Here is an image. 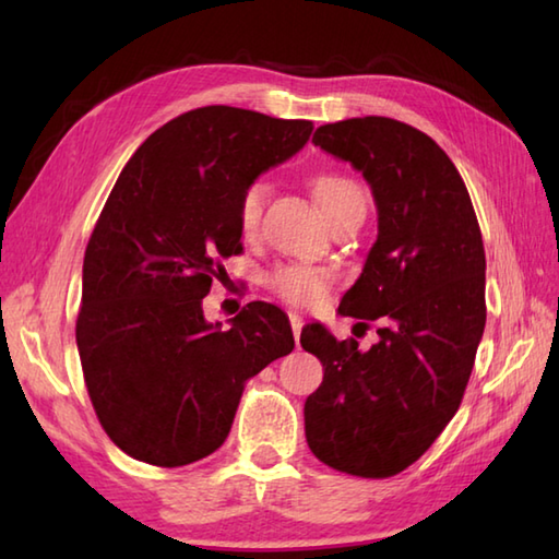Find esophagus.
Segmentation results:
<instances>
[{
	"mask_svg": "<svg viewBox=\"0 0 559 559\" xmlns=\"http://www.w3.org/2000/svg\"><path fill=\"white\" fill-rule=\"evenodd\" d=\"M288 319H290V326H293V336H295V341H298L300 338V331H302V317L290 312Z\"/></svg>",
	"mask_w": 559,
	"mask_h": 559,
	"instance_id": "esophagus-1",
	"label": "esophagus"
}]
</instances>
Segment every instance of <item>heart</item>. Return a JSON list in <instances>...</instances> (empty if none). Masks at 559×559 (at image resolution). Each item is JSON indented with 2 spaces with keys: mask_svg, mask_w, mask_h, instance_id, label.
I'll return each mask as SVG.
<instances>
[{
  "mask_svg": "<svg viewBox=\"0 0 559 559\" xmlns=\"http://www.w3.org/2000/svg\"><path fill=\"white\" fill-rule=\"evenodd\" d=\"M314 197L322 206L326 221H334L341 213L348 211H362L367 209V197L362 187L346 175L326 173L317 175L314 182ZM269 197L266 180H252L240 194V204H237V221L245 235H252L259 228L261 213H264ZM266 286L290 305L298 307H312L324 300L331 286V273L322 266L307 264V261H286V264H276L266 273Z\"/></svg>",
  "mask_w": 559,
  "mask_h": 559,
  "instance_id": "heart-1",
  "label": "heart"
}]
</instances>
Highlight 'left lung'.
<instances>
[{"label":"left lung","instance_id":"8db88e82","mask_svg":"<svg viewBox=\"0 0 559 559\" xmlns=\"http://www.w3.org/2000/svg\"><path fill=\"white\" fill-rule=\"evenodd\" d=\"M312 144L372 187L379 235L338 312L382 326L365 353L302 329V348L324 365L305 401L307 444L348 476L391 478L432 447L466 391L488 314L480 225L456 165L420 129L353 117L319 127Z\"/></svg>","mask_w":559,"mask_h":559}]
</instances>
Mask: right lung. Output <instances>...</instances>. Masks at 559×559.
<instances>
[{
  "label": "right lung",
  "mask_w": 559,
  "mask_h": 559,
  "mask_svg": "<svg viewBox=\"0 0 559 559\" xmlns=\"http://www.w3.org/2000/svg\"><path fill=\"white\" fill-rule=\"evenodd\" d=\"M312 129L206 105L156 129L117 177L83 257L76 346L93 411L132 459L177 468L213 454L245 384L295 348L276 305L249 302L223 331L201 300L242 252V189Z\"/></svg>",
  "instance_id": "obj_1"
}]
</instances>
